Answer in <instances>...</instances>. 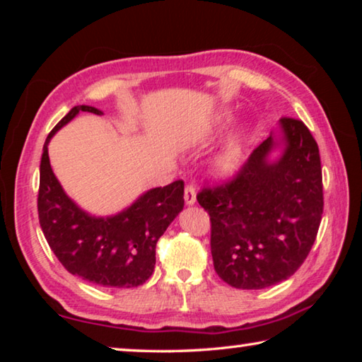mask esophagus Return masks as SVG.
Masks as SVG:
<instances>
[{
    "label": "esophagus",
    "instance_id": "1",
    "mask_svg": "<svg viewBox=\"0 0 362 362\" xmlns=\"http://www.w3.org/2000/svg\"><path fill=\"white\" fill-rule=\"evenodd\" d=\"M185 203L188 206H192L196 203V188L193 183H189V185L185 187Z\"/></svg>",
    "mask_w": 362,
    "mask_h": 362
}]
</instances>
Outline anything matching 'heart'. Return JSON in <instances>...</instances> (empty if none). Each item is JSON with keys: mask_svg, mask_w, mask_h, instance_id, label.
<instances>
[{"mask_svg": "<svg viewBox=\"0 0 362 362\" xmlns=\"http://www.w3.org/2000/svg\"><path fill=\"white\" fill-rule=\"evenodd\" d=\"M230 118H231L230 113H223L222 116H220V122L225 124V122L230 121ZM240 159H241L240 140H231L228 146L225 148V151L217 159V170L223 175L231 174L233 170H236L238 164H240Z\"/></svg>", "mask_w": 362, "mask_h": 362, "instance_id": "heart-1", "label": "heart"}]
</instances>
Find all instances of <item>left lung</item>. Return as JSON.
Returning <instances> with one entry per match:
<instances>
[{"label": "left lung", "mask_w": 362, "mask_h": 362, "mask_svg": "<svg viewBox=\"0 0 362 362\" xmlns=\"http://www.w3.org/2000/svg\"><path fill=\"white\" fill-rule=\"evenodd\" d=\"M284 146L276 162L267 156ZM198 203L211 217L214 268L236 289H265L291 278L310 254L320 230L324 198L321 158L308 127L279 119L238 174L203 188Z\"/></svg>", "instance_id": "8db88e82"}]
</instances>
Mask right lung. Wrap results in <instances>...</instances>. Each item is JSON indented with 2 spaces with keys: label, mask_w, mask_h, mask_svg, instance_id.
Segmentation results:
<instances>
[{
  "label": "right lung",
  "mask_w": 362,
  "mask_h": 362,
  "mask_svg": "<svg viewBox=\"0 0 362 362\" xmlns=\"http://www.w3.org/2000/svg\"><path fill=\"white\" fill-rule=\"evenodd\" d=\"M79 112L102 115L89 105L73 107L49 132L40 166L38 217L59 262L75 276L103 287L144 284L156 263V243L183 209V182L148 189L116 216L94 217L64 192L49 163L51 137Z\"/></svg>",
  "instance_id": "obj_1"
}]
</instances>
